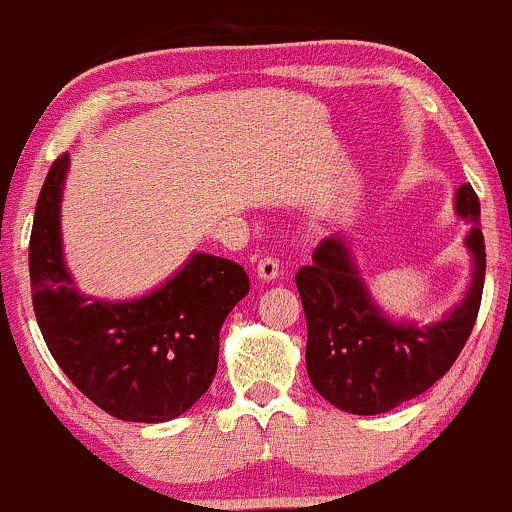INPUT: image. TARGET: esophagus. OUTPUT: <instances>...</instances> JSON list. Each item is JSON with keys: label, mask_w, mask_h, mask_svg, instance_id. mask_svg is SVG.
<instances>
[{"label": "esophagus", "mask_w": 512, "mask_h": 512, "mask_svg": "<svg viewBox=\"0 0 512 512\" xmlns=\"http://www.w3.org/2000/svg\"><path fill=\"white\" fill-rule=\"evenodd\" d=\"M256 273H258V278H261V280H276L278 273H280L278 261L273 256H263L261 261H258Z\"/></svg>", "instance_id": "obj_1"}]
</instances>
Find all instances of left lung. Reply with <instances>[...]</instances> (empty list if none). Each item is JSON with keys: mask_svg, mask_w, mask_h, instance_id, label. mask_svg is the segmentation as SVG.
Listing matches in <instances>:
<instances>
[{"mask_svg": "<svg viewBox=\"0 0 512 512\" xmlns=\"http://www.w3.org/2000/svg\"><path fill=\"white\" fill-rule=\"evenodd\" d=\"M454 207L471 222L464 244L474 258L464 300L439 322H395L366 288L344 236L334 234L312 251L310 266L295 276L307 320V376L334 408L378 415L432 388L464 349L481 307L486 246L481 205L469 183L456 190Z\"/></svg>", "mask_w": 512, "mask_h": 512, "instance_id": "8db88e82", "label": "left lung"}]
</instances>
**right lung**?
I'll use <instances>...</instances> for the list:
<instances>
[{
	"instance_id": "obj_1",
	"label": "right lung",
	"mask_w": 512,
	"mask_h": 512,
	"mask_svg": "<svg viewBox=\"0 0 512 512\" xmlns=\"http://www.w3.org/2000/svg\"><path fill=\"white\" fill-rule=\"evenodd\" d=\"M68 153L53 161L29 244L34 312L48 351L97 408L126 422H168L210 388L219 329L249 295L239 263L192 254L161 288L136 300L82 295L63 261L60 200Z\"/></svg>"
}]
</instances>
